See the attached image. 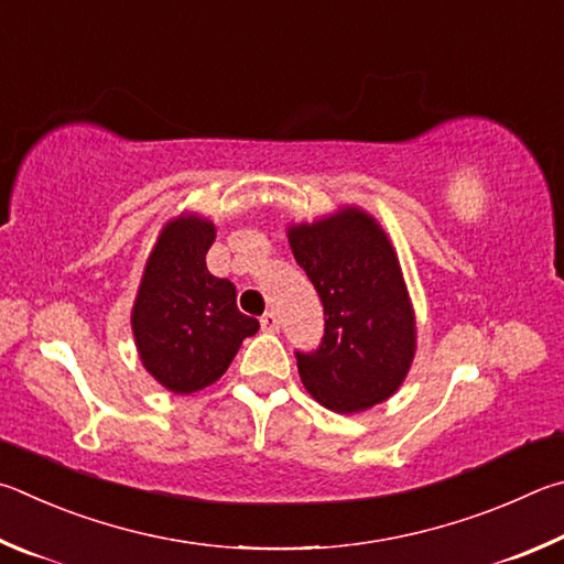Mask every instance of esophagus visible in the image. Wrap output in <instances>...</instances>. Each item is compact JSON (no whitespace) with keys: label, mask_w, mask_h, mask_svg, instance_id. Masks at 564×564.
<instances>
[{"label":"esophagus","mask_w":564,"mask_h":564,"mask_svg":"<svg viewBox=\"0 0 564 564\" xmlns=\"http://www.w3.org/2000/svg\"><path fill=\"white\" fill-rule=\"evenodd\" d=\"M260 324H262V332H270V334L280 332V319H276L274 312H267L264 317L260 319Z\"/></svg>","instance_id":"1"}]
</instances>
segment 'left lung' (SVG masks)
Returning <instances> with one entry per match:
<instances>
[{
	"instance_id": "obj_1",
	"label": "left lung",
	"mask_w": 564,
	"mask_h": 564,
	"mask_svg": "<svg viewBox=\"0 0 564 564\" xmlns=\"http://www.w3.org/2000/svg\"><path fill=\"white\" fill-rule=\"evenodd\" d=\"M297 264L324 304V339L297 354L304 389L324 409L359 413L391 399L416 357V312L387 230L359 205L288 225Z\"/></svg>"
}]
</instances>
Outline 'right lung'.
I'll return each mask as SVG.
<instances>
[{
	"label": "right lung",
	"instance_id": "obj_1",
	"mask_svg": "<svg viewBox=\"0 0 564 564\" xmlns=\"http://www.w3.org/2000/svg\"><path fill=\"white\" fill-rule=\"evenodd\" d=\"M215 223L183 210L167 220L148 254L131 310V329L143 369L171 393L210 387L260 322L237 310L230 280L210 274L205 254Z\"/></svg>",
	"mask_w": 564,
	"mask_h": 564
}]
</instances>
